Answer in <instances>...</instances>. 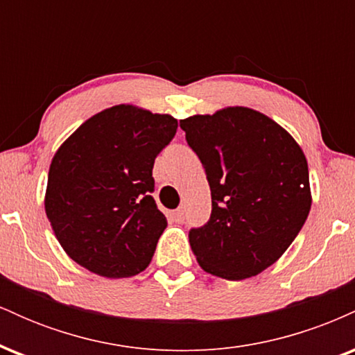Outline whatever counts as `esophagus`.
Wrapping results in <instances>:
<instances>
[{
	"mask_svg": "<svg viewBox=\"0 0 355 355\" xmlns=\"http://www.w3.org/2000/svg\"><path fill=\"white\" fill-rule=\"evenodd\" d=\"M173 220L178 223H182L183 220H185V210H183V207H180V209H177L173 211Z\"/></svg>",
	"mask_w": 355,
	"mask_h": 355,
	"instance_id": "1",
	"label": "esophagus"
}]
</instances>
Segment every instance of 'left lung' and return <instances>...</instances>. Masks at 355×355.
Returning a JSON list of instances; mask_svg holds the SVG:
<instances>
[{"mask_svg": "<svg viewBox=\"0 0 355 355\" xmlns=\"http://www.w3.org/2000/svg\"><path fill=\"white\" fill-rule=\"evenodd\" d=\"M211 191V215L191 229L190 247L205 272L243 280L282 257L312 205L299 144L263 113L227 107L180 120Z\"/></svg>", "mask_w": 355, "mask_h": 355, "instance_id": "obj_1", "label": "left lung"}]
</instances>
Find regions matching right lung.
<instances>
[{
  "instance_id": "1",
  "label": "right lung",
  "mask_w": 355,
  "mask_h": 355,
  "mask_svg": "<svg viewBox=\"0 0 355 355\" xmlns=\"http://www.w3.org/2000/svg\"><path fill=\"white\" fill-rule=\"evenodd\" d=\"M178 121L133 105L103 110L53 157L44 210L60 245L93 274L121 279L148 267L166 218L152 170Z\"/></svg>"
}]
</instances>
